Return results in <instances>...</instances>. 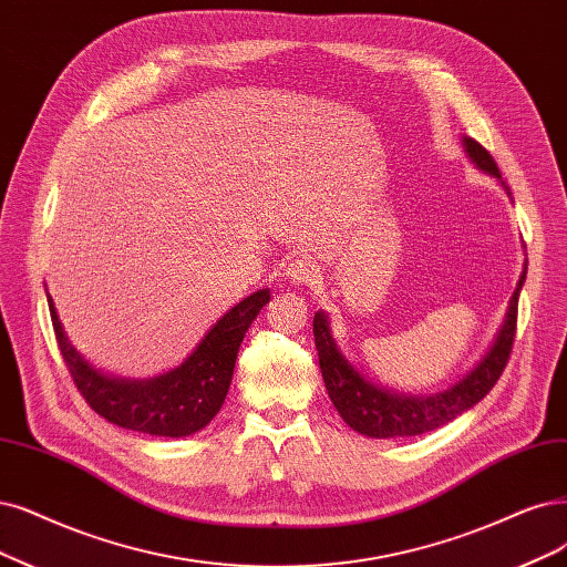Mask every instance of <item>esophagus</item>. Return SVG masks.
<instances>
[{
  "label": "esophagus",
  "mask_w": 567,
  "mask_h": 567,
  "mask_svg": "<svg viewBox=\"0 0 567 567\" xmlns=\"http://www.w3.org/2000/svg\"><path fill=\"white\" fill-rule=\"evenodd\" d=\"M318 278V268L308 259H291L287 264V280L297 282V285H310Z\"/></svg>",
  "instance_id": "34e87169"
}]
</instances>
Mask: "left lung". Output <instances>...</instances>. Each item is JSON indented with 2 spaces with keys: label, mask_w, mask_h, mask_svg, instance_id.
<instances>
[{
  "label": "left lung",
  "mask_w": 567,
  "mask_h": 567,
  "mask_svg": "<svg viewBox=\"0 0 567 567\" xmlns=\"http://www.w3.org/2000/svg\"><path fill=\"white\" fill-rule=\"evenodd\" d=\"M463 144L470 161L478 167V171L502 179L497 163L484 146L472 137H465ZM502 186H505V182H502ZM526 272H528V264L523 268L516 291L509 301L505 324H502L493 348L486 352V358L481 360L463 381H457L453 388L432 396H413V394L406 396V394H394L390 390L375 388L343 358L341 350L337 348V341L331 339V329L324 312H316V318H312V333H316V348H318L324 388L329 392V400L333 402V406H337L343 421L354 432L373 436V439L415 436L451 423L453 417H457L460 413L484 400L509 362L514 337H516L518 291L523 282H526Z\"/></svg>",
  "instance_id": "8db88e82"
}]
</instances>
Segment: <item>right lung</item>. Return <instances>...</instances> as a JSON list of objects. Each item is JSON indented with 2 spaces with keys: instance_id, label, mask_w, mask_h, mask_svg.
Segmentation results:
<instances>
[{
  "instance_id": "obj_1",
  "label": "right lung",
  "mask_w": 567,
  "mask_h": 567,
  "mask_svg": "<svg viewBox=\"0 0 567 567\" xmlns=\"http://www.w3.org/2000/svg\"><path fill=\"white\" fill-rule=\"evenodd\" d=\"M268 299V289L243 299L205 333L186 362L150 381H123L95 371L68 341L51 297L49 310L62 360L76 390L97 415L125 430L154 436H186L203 430L219 413L234 379L245 331Z\"/></svg>"
}]
</instances>
